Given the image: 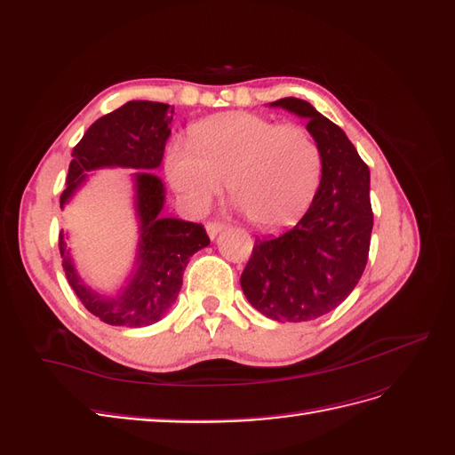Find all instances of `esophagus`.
I'll return each instance as SVG.
<instances>
[{
    "label": "esophagus",
    "mask_w": 455,
    "mask_h": 455,
    "mask_svg": "<svg viewBox=\"0 0 455 455\" xmlns=\"http://www.w3.org/2000/svg\"><path fill=\"white\" fill-rule=\"evenodd\" d=\"M204 228H206V233H209V237L214 239L220 231L226 229V224H222V222H206Z\"/></svg>",
    "instance_id": "1"
}]
</instances>
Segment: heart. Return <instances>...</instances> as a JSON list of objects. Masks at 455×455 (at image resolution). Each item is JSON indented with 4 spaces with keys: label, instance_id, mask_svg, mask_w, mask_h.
Wrapping results in <instances>:
<instances>
[{
    "label": "heart",
    "instance_id": "1",
    "mask_svg": "<svg viewBox=\"0 0 455 455\" xmlns=\"http://www.w3.org/2000/svg\"><path fill=\"white\" fill-rule=\"evenodd\" d=\"M167 174L189 211L203 212L222 194L258 228L277 229L307 211L321 184L323 156L298 125L231 112L189 129V148L174 146Z\"/></svg>",
    "mask_w": 455,
    "mask_h": 455
}]
</instances>
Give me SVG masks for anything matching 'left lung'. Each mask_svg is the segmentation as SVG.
Wrapping results in <instances>:
<instances>
[{
  "mask_svg": "<svg viewBox=\"0 0 455 455\" xmlns=\"http://www.w3.org/2000/svg\"><path fill=\"white\" fill-rule=\"evenodd\" d=\"M307 119L323 176L299 222L275 239H256L241 288L267 319L304 323L336 309L363 277L374 214L370 171L336 123L299 99L271 102Z\"/></svg>",
  "mask_w": 455,
  "mask_h": 455,
  "instance_id": "obj_1",
  "label": "left lung"
}]
</instances>
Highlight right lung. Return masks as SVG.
<instances>
[{"label": "right lung", "mask_w": 455, "mask_h": 455, "mask_svg": "<svg viewBox=\"0 0 455 455\" xmlns=\"http://www.w3.org/2000/svg\"><path fill=\"white\" fill-rule=\"evenodd\" d=\"M172 114L174 108L169 104L131 100L96 119L72 151L60 206L85 182L89 171L102 167L157 169L171 134ZM134 186L136 214L140 218L139 254L131 279L116 296L99 294L79 279L64 231L59 237L66 279L87 311L106 324L129 328L154 324L169 311L182 288L189 258L211 243L201 224L161 216L164 188L157 176L136 172Z\"/></svg>", "instance_id": "right-lung-1"}]
</instances>
